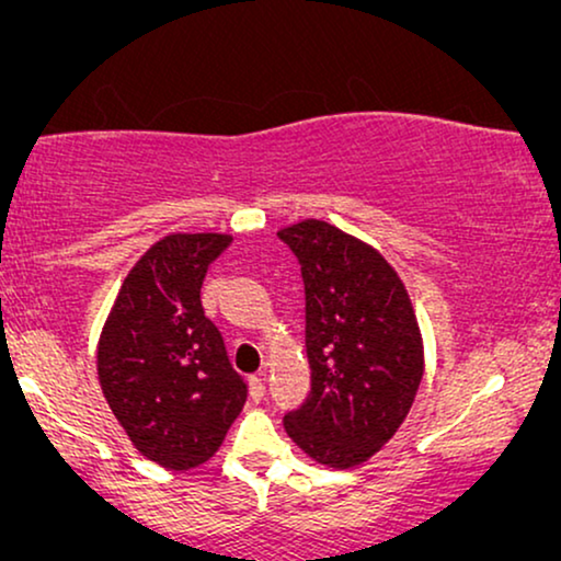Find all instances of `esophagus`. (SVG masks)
<instances>
[{
    "mask_svg": "<svg viewBox=\"0 0 561 561\" xmlns=\"http://www.w3.org/2000/svg\"><path fill=\"white\" fill-rule=\"evenodd\" d=\"M250 396L260 401V398L265 396V373H257L250 378Z\"/></svg>",
    "mask_w": 561,
    "mask_h": 561,
    "instance_id": "obj_1",
    "label": "esophagus"
}]
</instances>
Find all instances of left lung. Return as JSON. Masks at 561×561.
I'll use <instances>...</instances> for the list:
<instances>
[{"instance_id": "8db88e82", "label": "left lung", "mask_w": 561, "mask_h": 561, "mask_svg": "<svg viewBox=\"0 0 561 561\" xmlns=\"http://www.w3.org/2000/svg\"><path fill=\"white\" fill-rule=\"evenodd\" d=\"M278 237L301 265L311 365L309 396L283 424L317 462L355 467L398 432L416 398L424 375L416 313L370 244L319 219Z\"/></svg>"}]
</instances>
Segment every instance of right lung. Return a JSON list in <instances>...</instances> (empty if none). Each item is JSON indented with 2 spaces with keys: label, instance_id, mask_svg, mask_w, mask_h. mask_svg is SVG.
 I'll return each mask as SVG.
<instances>
[{
  "label": "right lung",
  "instance_id": "right-lung-1",
  "mask_svg": "<svg viewBox=\"0 0 561 561\" xmlns=\"http://www.w3.org/2000/svg\"><path fill=\"white\" fill-rule=\"evenodd\" d=\"M227 234H171L122 283L99 340V382L129 439L168 470H191L221 447L248 382L204 313L202 283Z\"/></svg>",
  "mask_w": 561,
  "mask_h": 561
}]
</instances>
